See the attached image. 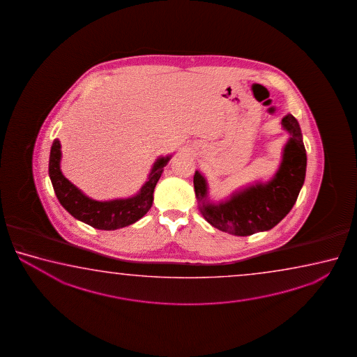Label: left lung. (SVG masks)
I'll return each mask as SVG.
<instances>
[{"label": "left lung", "mask_w": 357, "mask_h": 357, "mask_svg": "<svg viewBox=\"0 0 357 357\" xmlns=\"http://www.w3.org/2000/svg\"><path fill=\"white\" fill-rule=\"evenodd\" d=\"M281 126L290 133L278 169L266 182L256 181L234 191L227 199L212 201L205 176L196 171L195 194L199 213L218 230L234 236H250L271 230L291 211L306 176V150L301 128L287 114Z\"/></svg>", "instance_id": "1"}]
</instances>
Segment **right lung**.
<instances>
[{
  "label": "right lung",
  "mask_w": 357,
  "mask_h": 357,
  "mask_svg": "<svg viewBox=\"0 0 357 357\" xmlns=\"http://www.w3.org/2000/svg\"><path fill=\"white\" fill-rule=\"evenodd\" d=\"M61 158L60 141L54 139L50 152L49 175L54 194L62 207L73 218L90 225L93 229L111 231L135 224L151 208L153 190L162 175L163 167L171 160V155L160 156L153 162L147 181L139 188L137 194L127 199L109 201L91 199L79 188H76L73 182L68 181L61 171Z\"/></svg>",
  "instance_id": "1"
}]
</instances>
